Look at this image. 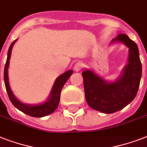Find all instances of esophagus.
I'll return each mask as SVG.
<instances>
[{"mask_svg": "<svg viewBox=\"0 0 147 147\" xmlns=\"http://www.w3.org/2000/svg\"><path fill=\"white\" fill-rule=\"evenodd\" d=\"M83 68V64L82 62H78L74 66V70L76 71H80L82 70V69Z\"/></svg>", "mask_w": 147, "mask_h": 147, "instance_id": "1", "label": "esophagus"}]
</instances>
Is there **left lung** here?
Instances as JSON below:
<instances>
[{
  "instance_id": "1",
  "label": "left lung",
  "mask_w": 147,
  "mask_h": 147,
  "mask_svg": "<svg viewBox=\"0 0 147 147\" xmlns=\"http://www.w3.org/2000/svg\"><path fill=\"white\" fill-rule=\"evenodd\" d=\"M122 42L129 48L128 62L119 78L107 82L91 69L82 71L85 99L92 109L112 114L123 109L135 98L142 76V65L137 44L126 34H119L111 44Z\"/></svg>"
}]
</instances>
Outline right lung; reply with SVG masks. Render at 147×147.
<instances>
[{"mask_svg":"<svg viewBox=\"0 0 147 147\" xmlns=\"http://www.w3.org/2000/svg\"><path fill=\"white\" fill-rule=\"evenodd\" d=\"M16 41L17 40H14L11 43L10 48L8 49L7 59V62H6L5 66H4L3 79H4L6 90L7 92L8 96L13 106L17 107L20 111L24 112V114H27L29 116L34 117H42L47 116V115L53 113L58 107L62 87L64 86L69 77L71 76V74L73 73V71L69 70V71H65L55 79L49 98L45 102L40 103L38 105H28V104H24V103L20 101L13 93L12 90L10 87L9 78H8V68H9V64H10L11 51H12V48Z\"/></svg>","mask_w":147,"mask_h":147,"instance_id":"1","label":"right lung"}]
</instances>
